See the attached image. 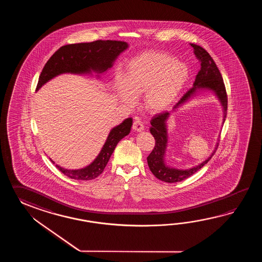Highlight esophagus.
Masks as SVG:
<instances>
[{
	"label": "esophagus",
	"mask_w": 262,
	"mask_h": 262,
	"mask_svg": "<svg viewBox=\"0 0 262 262\" xmlns=\"http://www.w3.org/2000/svg\"><path fill=\"white\" fill-rule=\"evenodd\" d=\"M133 129L135 131H137V132H140V131H142V130H144V125H143V123L139 120V119H135V121H134L133 123Z\"/></svg>",
	"instance_id": "esophagus-1"
}]
</instances>
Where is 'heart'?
Masks as SVG:
<instances>
[{"label":"heart","instance_id":"heart-1","mask_svg":"<svg viewBox=\"0 0 262 262\" xmlns=\"http://www.w3.org/2000/svg\"><path fill=\"white\" fill-rule=\"evenodd\" d=\"M188 78V70L173 56L147 51L129 61L125 78H116L121 99L133 104L136 95L144 94V106L150 112L167 108L178 97Z\"/></svg>","mask_w":262,"mask_h":262}]
</instances>
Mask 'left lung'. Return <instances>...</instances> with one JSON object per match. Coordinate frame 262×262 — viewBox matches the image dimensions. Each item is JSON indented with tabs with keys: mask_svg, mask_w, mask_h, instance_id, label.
<instances>
[{
	"mask_svg": "<svg viewBox=\"0 0 262 262\" xmlns=\"http://www.w3.org/2000/svg\"><path fill=\"white\" fill-rule=\"evenodd\" d=\"M190 46L193 48L195 57L199 59V61H201V70L195 76L194 86L186 94H184V96L173 107V110L177 108L182 104H184V102L190 99L193 95H195V94L200 92V90H211L221 102V105L224 110V117H223L224 118L223 123H224L227 117V111H228V95L226 92L222 75L219 71L218 67H216L213 59L206 50L201 48L199 45L190 44ZM168 116H169L168 112H161L155 115L150 120V124H151V127L150 128V134L156 139V145L154 150H151V152L147 157V162H148V166L150 167V171L156 178L166 183H177L189 178L190 176H192L199 169H201L204 165H206L207 163L211 160L215 150H217L218 143L212 155L209 156L205 161L202 162L201 164L195 166V167H192L189 169H177V168L167 167L164 161V156L167 149V132L166 122Z\"/></svg>",
	"mask_w": 262,
	"mask_h": 262,
	"instance_id": "left-lung-1",
	"label": "left lung"
}]
</instances>
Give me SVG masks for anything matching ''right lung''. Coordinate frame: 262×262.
Here are the masks:
<instances>
[{"label":"right lung","instance_id":"add662e5","mask_svg":"<svg viewBox=\"0 0 262 262\" xmlns=\"http://www.w3.org/2000/svg\"><path fill=\"white\" fill-rule=\"evenodd\" d=\"M127 48L126 42L115 40H96L90 43L62 46L45 64L36 90H39L51 78L63 73L85 74L92 70L97 73L105 72L112 67L120 53ZM132 123V118H128L112 129L99 155L89 166L77 170L67 169L58 165L56 167L66 176L74 180L89 181L98 177L104 171L118 142L130 133Z\"/></svg>","mask_w":262,"mask_h":262}]
</instances>
